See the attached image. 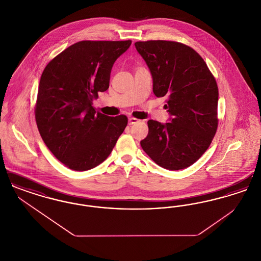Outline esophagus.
<instances>
[{
    "label": "esophagus",
    "instance_id": "1",
    "mask_svg": "<svg viewBox=\"0 0 261 261\" xmlns=\"http://www.w3.org/2000/svg\"><path fill=\"white\" fill-rule=\"evenodd\" d=\"M139 121H140L139 119L134 118V117H129V119H128V123H129V125L135 124V123H138Z\"/></svg>",
    "mask_w": 261,
    "mask_h": 261
}]
</instances>
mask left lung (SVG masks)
Masks as SVG:
<instances>
[{
  "mask_svg": "<svg viewBox=\"0 0 261 261\" xmlns=\"http://www.w3.org/2000/svg\"><path fill=\"white\" fill-rule=\"evenodd\" d=\"M149 67L152 91L165 97L169 122L149 120V134L141 146L168 170L197 162L208 149L217 129L218 88L206 63L184 44L171 41L136 42Z\"/></svg>",
  "mask_w": 261,
  "mask_h": 261,
  "instance_id": "8db88e82",
  "label": "left lung"
}]
</instances>
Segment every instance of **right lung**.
Returning <instances> with one entry per match:
<instances>
[{
    "instance_id": "right-lung-1",
    "label": "right lung",
    "mask_w": 261,
    "mask_h": 261,
    "mask_svg": "<svg viewBox=\"0 0 261 261\" xmlns=\"http://www.w3.org/2000/svg\"><path fill=\"white\" fill-rule=\"evenodd\" d=\"M131 41H81L45 67L35 118L53 154L68 168L86 171L111 154L128 119L97 112L93 99L110 86L112 66Z\"/></svg>"
}]
</instances>
